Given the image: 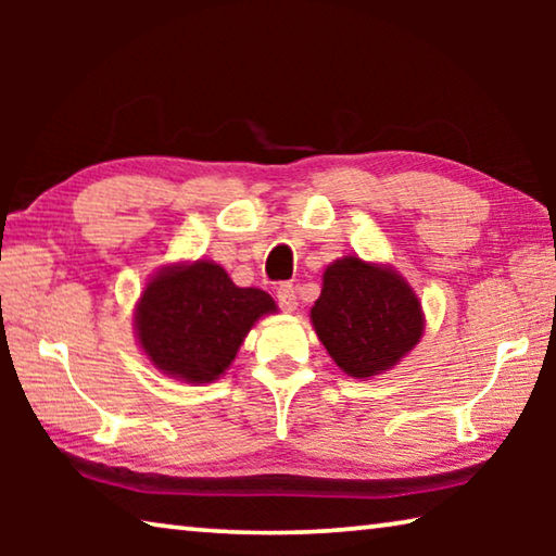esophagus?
I'll return each instance as SVG.
<instances>
[{"label":"esophagus","instance_id":"obj_1","mask_svg":"<svg viewBox=\"0 0 556 556\" xmlns=\"http://www.w3.org/2000/svg\"><path fill=\"white\" fill-rule=\"evenodd\" d=\"M277 301H279L281 312H294V308H296V289H294V285H289V281L279 285L277 287Z\"/></svg>","mask_w":556,"mask_h":556}]
</instances>
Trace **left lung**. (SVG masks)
<instances>
[{"label":"left lung","mask_w":556,"mask_h":556,"mask_svg":"<svg viewBox=\"0 0 556 556\" xmlns=\"http://www.w3.org/2000/svg\"><path fill=\"white\" fill-rule=\"evenodd\" d=\"M312 324L338 368L353 378L390 370L425 331L421 304L407 281L355 255L324 271Z\"/></svg>","instance_id":"8db88e82"}]
</instances>
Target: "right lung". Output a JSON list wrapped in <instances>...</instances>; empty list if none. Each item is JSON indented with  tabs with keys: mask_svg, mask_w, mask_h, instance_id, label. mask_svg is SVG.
<instances>
[{
	"mask_svg": "<svg viewBox=\"0 0 556 556\" xmlns=\"http://www.w3.org/2000/svg\"><path fill=\"white\" fill-rule=\"evenodd\" d=\"M275 308L267 291L235 287L220 265L199 260L159 271L139 299L135 321L159 370L211 382L230 368L252 324Z\"/></svg>",
	"mask_w": 556,
	"mask_h": 556,
	"instance_id": "obj_1",
	"label": "right lung"
}]
</instances>
